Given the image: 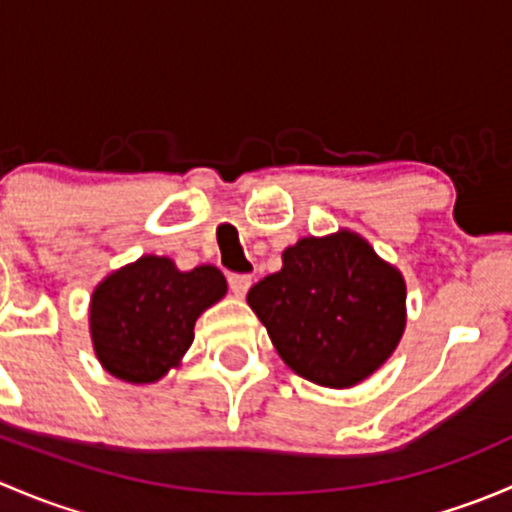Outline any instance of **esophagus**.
Wrapping results in <instances>:
<instances>
[{
	"instance_id": "1",
	"label": "esophagus",
	"mask_w": 512,
	"mask_h": 512,
	"mask_svg": "<svg viewBox=\"0 0 512 512\" xmlns=\"http://www.w3.org/2000/svg\"><path fill=\"white\" fill-rule=\"evenodd\" d=\"M227 282H230V289L235 297H245L247 289L252 287V277L250 275H230L227 277Z\"/></svg>"
}]
</instances>
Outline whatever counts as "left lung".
I'll return each instance as SVG.
<instances>
[{"label":"left lung","mask_w":512,"mask_h":512,"mask_svg":"<svg viewBox=\"0 0 512 512\" xmlns=\"http://www.w3.org/2000/svg\"><path fill=\"white\" fill-rule=\"evenodd\" d=\"M247 304L289 369L329 389L369 379L406 329L404 275L347 227L289 245Z\"/></svg>","instance_id":"obj_1"}]
</instances>
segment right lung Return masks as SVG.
Masks as SVG:
<instances>
[{
	"label": "right lung",
	"instance_id": "right-lung-1",
	"mask_svg": "<svg viewBox=\"0 0 512 512\" xmlns=\"http://www.w3.org/2000/svg\"><path fill=\"white\" fill-rule=\"evenodd\" d=\"M213 265L178 270L170 257L143 255L98 282L89 332L103 369L128 384H156L178 369L200 314L225 297Z\"/></svg>",
	"mask_w": 512,
	"mask_h": 512
}]
</instances>
